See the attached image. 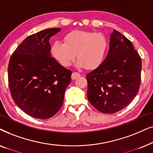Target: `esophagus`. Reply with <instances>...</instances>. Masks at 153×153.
<instances>
[{
  "mask_svg": "<svg viewBox=\"0 0 153 153\" xmlns=\"http://www.w3.org/2000/svg\"><path fill=\"white\" fill-rule=\"evenodd\" d=\"M80 76V73H77V72H73L72 73V75H71V78L73 79V80H75V79H77Z\"/></svg>",
  "mask_w": 153,
  "mask_h": 153,
  "instance_id": "esophagus-1",
  "label": "esophagus"
}]
</instances>
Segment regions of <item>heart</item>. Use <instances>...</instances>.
Wrapping results in <instances>:
<instances>
[{
  "label": "heart",
  "mask_w": 153,
  "mask_h": 153,
  "mask_svg": "<svg viewBox=\"0 0 153 153\" xmlns=\"http://www.w3.org/2000/svg\"><path fill=\"white\" fill-rule=\"evenodd\" d=\"M64 43L55 42L52 55L62 66L68 67L75 59L80 68L94 69L102 64L108 48L106 38L100 33L73 30L64 37Z\"/></svg>",
  "instance_id": "heart-1"
}]
</instances>
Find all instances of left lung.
<instances>
[{
  "label": "left lung",
  "mask_w": 153,
  "mask_h": 153,
  "mask_svg": "<svg viewBox=\"0 0 153 153\" xmlns=\"http://www.w3.org/2000/svg\"><path fill=\"white\" fill-rule=\"evenodd\" d=\"M141 68V58L131 42L113 30L106 58L87 74L89 101L103 113L123 109L138 92Z\"/></svg>",
  "instance_id": "obj_1"
}]
</instances>
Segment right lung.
<instances>
[{
  "mask_svg": "<svg viewBox=\"0 0 153 153\" xmlns=\"http://www.w3.org/2000/svg\"><path fill=\"white\" fill-rule=\"evenodd\" d=\"M60 30L48 28L28 36L14 51L8 64V84L14 102L38 119H48L59 111L71 81V71L50 54V38Z\"/></svg>",
  "mask_w": 153,
  "mask_h": 153,
  "instance_id": "add662e5",
  "label": "right lung"
}]
</instances>
